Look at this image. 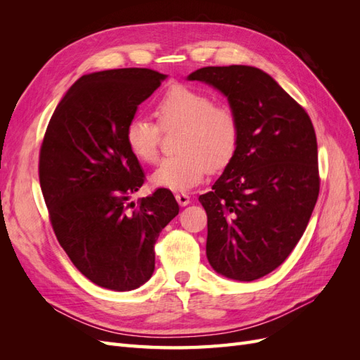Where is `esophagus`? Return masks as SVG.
<instances>
[{
    "mask_svg": "<svg viewBox=\"0 0 360 360\" xmlns=\"http://www.w3.org/2000/svg\"><path fill=\"white\" fill-rule=\"evenodd\" d=\"M176 200H177V202H179L181 207L191 204V197H189L188 193H183V192L176 193Z\"/></svg>",
    "mask_w": 360,
    "mask_h": 360,
    "instance_id": "esophagus-1",
    "label": "esophagus"
}]
</instances>
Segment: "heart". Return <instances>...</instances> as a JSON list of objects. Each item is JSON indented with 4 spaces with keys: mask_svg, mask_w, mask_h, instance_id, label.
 <instances>
[{
    "mask_svg": "<svg viewBox=\"0 0 360 360\" xmlns=\"http://www.w3.org/2000/svg\"><path fill=\"white\" fill-rule=\"evenodd\" d=\"M155 115L162 129L181 127L179 155L163 159L151 174V184L174 192L189 191L205 174L221 171L230 163L240 143V122L231 106L214 103L202 90L176 84L155 103ZM160 128L148 118L135 115L124 129V143L136 160L158 159Z\"/></svg>",
    "mask_w": 360,
    "mask_h": 360,
    "instance_id": "obj_1",
    "label": "heart"
}]
</instances>
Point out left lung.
I'll return each instance as SVG.
<instances>
[{
  "instance_id": "obj_1",
  "label": "left lung",
  "mask_w": 360,
  "mask_h": 360,
  "mask_svg": "<svg viewBox=\"0 0 360 360\" xmlns=\"http://www.w3.org/2000/svg\"><path fill=\"white\" fill-rule=\"evenodd\" d=\"M219 90L240 122L234 159L200 197L205 254L225 278L255 281L279 267L303 236L320 192L317 138L307 111L252 66L188 76Z\"/></svg>"
}]
</instances>
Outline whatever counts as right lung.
I'll use <instances>...</instances> for the list:
<instances>
[{"label": "right lung", "instance_id": "add662e5", "mask_svg": "<svg viewBox=\"0 0 360 360\" xmlns=\"http://www.w3.org/2000/svg\"><path fill=\"white\" fill-rule=\"evenodd\" d=\"M167 75L114 69L84 75L53 111L43 138L39 179L61 248L93 284L130 291L155 271V243L179 214L168 189L129 202L144 171L124 129Z\"/></svg>", "mask_w": 360, "mask_h": 360}]
</instances>
